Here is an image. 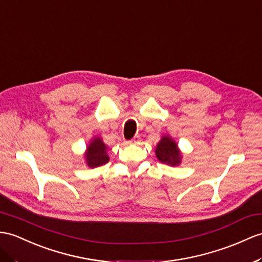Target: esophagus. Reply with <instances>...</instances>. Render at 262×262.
I'll return each mask as SVG.
<instances>
[{
	"mask_svg": "<svg viewBox=\"0 0 262 262\" xmlns=\"http://www.w3.org/2000/svg\"><path fill=\"white\" fill-rule=\"evenodd\" d=\"M140 141V137L139 136H136L135 138H133L132 140H130V141H127L126 143H130V144H132V143H138Z\"/></svg>",
	"mask_w": 262,
	"mask_h": 262,
	"instance_id": "1",
	"label": "esophagus"
}]
</instances>
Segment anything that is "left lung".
Instances as JSON below:
<instances>
[{
    "instance_id": "left-lung-1",
    "label": "left lung",
    "mask_w": 262,
    "mask_h": 262,
    "mask_svg": "<svg viewBox=\"0 0 262 262\" xmlns=\"http://www.w3.org/2000/svg\"><path fill=\"white\" fill-rule=\"evenodd\" d=\"M156 156L159 161L169 165H178L181 162V152L178 149V144L172 138L164 136L157 144Z\"/></svg>"
}]
</instances>
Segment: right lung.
<instances>
[{"label":"right lung","mask_w":262,"mask_h":262,"mask_svg":"<svg viewBox=\"0 0 262 262\" xmlns=\"http://www.w3.org/2000/svg\"><path fill=\"white\" fill-rule=\"evenodd\" d=\"M106 145L101 138H94L91 143L88 145L85 152V161L90 168L100 167L109 162V156L106 155Z\"/></svg>","instance_id":"add662e5"}]
</instances>
